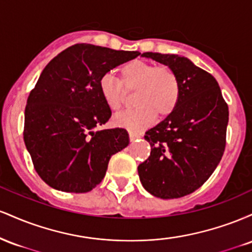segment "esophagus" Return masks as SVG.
<instances>
[{
    "mask_svg": "<svg viewBox=\"0 0 252 252\" xmlns=\"http://www.w3.org/2000/svg\"><path fill=\"white\" fill-rule=\"evenodd\" d=\"M141 137V134H137V132H134V131H129V138L130 141H135L136 138Z\"/></svg>",
    "mask_w": 252,
    "mask_h": 252,
    "instance_id": "esophagus-1",
    "label": "esophagus"
}]
</instances>
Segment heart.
I'll list each match as a JSON object with an SVG mask.
<instances>
[{"instance_id":"heart-1","label":"heart","mask_w":252,"mask_h":252,"mask_svg":"<svg viewBox=\"0 0 252 252\" xmlns=\"http://www.w3.org/2000/svg\"><path fill=\"white\" fill-rule=\"evenodd\" d=\"M100 94L106 105L114 112L122 110L128 94H134L137 106L118 115L117 126L129 130L149 126L155 116L164 118L174 111L180 98V82L176 72L166 65L132 60L121 67V80L105 74L99 83Z\"/></svg>"}]
</instances>
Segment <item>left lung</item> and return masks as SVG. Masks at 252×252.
Returning <instances> with one entry per match:
<instances>
[{
	"label": "left lung",
	"mask_w": 252,
	"mask_h": 252,
	"mask_svg": "<svg viewBox=\"0 0 252 252\" xmlns=\"http://www.w3.org/2000/svg\"><path fill=\"white\" fill-rule=\"evenodd\" d=\"M169 66L180 82L174 111L146 132L150 155L138 175L150 194L175 199L201 187L220 162L226 146L228 106L212 74L176 54L146 52Z\"/></svg>",
	"instance_id": "8db88e82"
}]
</instances>
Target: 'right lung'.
I'll return each instance as SVG.
<instances>
[{
	"label": "right lung",
	"mask_w": 252,
	"mask_h": 252,
	"mask_svg": "<svg viewBox=\"0 0 252 252\" xmlns=\"http://www.w3.org/2000/svg\"><path fill=\"white\" fill-rule=\"evenodd\" d=\"M140 54L76 43L43 68L27 99L24 140L48 186L90 192L105 176L111 156L128 146L126 129L94 131L111 117L99 83L110 70Z\"/></svg>",
	"instance_id": "obj_1"
}]
</instances>
